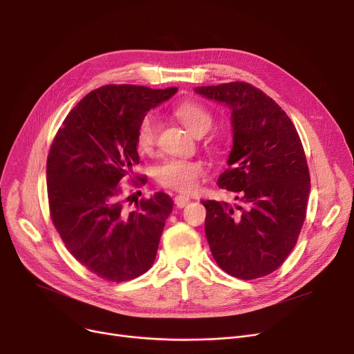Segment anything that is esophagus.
<instances>
[{"label":"esophagus","instance_id":"34e87169","mask_svg":"<svg viewBox=\"0 0 354 354\" xmlns=\"http://www.w3.org/2000/svg\"><path fill=\"white\" fill-rule=\"evenodd\" d=\"M189 198L188 196H185V195H178V196H175V205L178 207V208H183V207H187L188 203H189Z\"/></svg>","mask_w":354,"mask_h":354}]
</instances>
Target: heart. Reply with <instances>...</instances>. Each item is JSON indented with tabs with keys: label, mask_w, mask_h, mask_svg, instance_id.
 Returning a JSON list of instances; mask_svg holds the SVG:
<instances>
[{
	"label": "heart",
	"mask_w": 354,
	"mask_h": 354,
	"mask_svg": "<svg viewBox=\"0 0 354 354\" xmlns=\"http://www.w3.org/2000/svg\"><path fill=\"white\" fill-rule=\"evenodd\" d=\"M175 116L189 132L196 136L199 132H208L212 124V118L207 109L196 103H182L175 107ZM158 133V120L155 116H145L138 126V146L142 151H149L155 143ZM203 174L201 162L172 159L160 165L156 169V179L165 188L179 192H192L199 178Z\"/></svg>",
	"instance_id": "obj_1"
}]
</instances>
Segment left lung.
I'll list each match as a JSON object with an SVG mask.
<instances>
[{
	"mask_svg": "<svg viewBox=\"0 0 354 354\" xmlns=\"http://www.w3.org/2000/svg\"><path fill=\"white\" fill-rule=\"evenodd\" d=\"M195 93L231 111L232 147L218 187L241 202L202 201L211 252L232 277H264L284 263L306 218L311 187L300 136L286 111L248 83Z\"/></svg>",
	"mask_w": 354,
	"mask_h": 354,
	"instance_id": "left-lung-1",
	"label": "left lung"
}]
</instances>
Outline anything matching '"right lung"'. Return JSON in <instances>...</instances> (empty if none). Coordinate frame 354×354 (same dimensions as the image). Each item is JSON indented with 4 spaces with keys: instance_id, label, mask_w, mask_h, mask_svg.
Segmentation results:
<instances>
[{
    "instance_id": "obj_1",
    "label": "right lung",
    "mask_w": 354,
    "mask_h": 354,
    "mask_svg": "<svg viewBox=\"0 0 354 354\" xmlns=\"http://www.w3.org/2000/svg\"><path fill=\"white\" fill-rule=\"evenodd\" d=\"M176 91L133 84L93 90L71 109L51 145L47 192L53 224L70 254L104 280H133L155 261L172 198L156 192L127 214L119 185L139 163L140 120Z\"/></svg>"
}]
</instances>
